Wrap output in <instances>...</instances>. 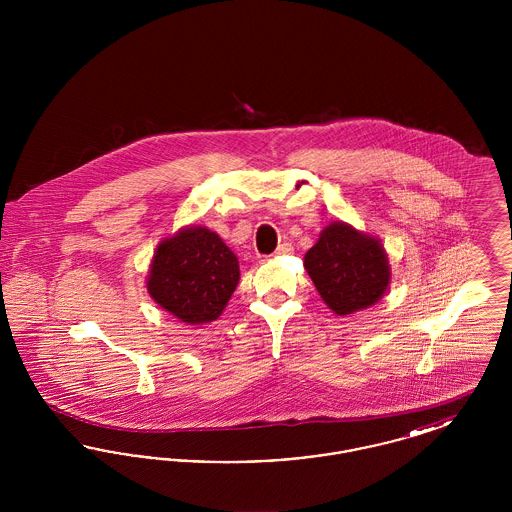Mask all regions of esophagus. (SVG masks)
<instances>
[{"mask_svg": "<svg viewBox=\"0 0 512 512\" xmlns=\"http://www.w3.org/2000/svg\"><path fill=\"white\" fill-rule=\"evenodd\" d=\"M293 247L292 244H280L276 247V251H274V255H290L292 253Z\"/></svg>", "mask_w": 512, "mask_h": 512, "instance_id": "esophagus-1", "label": "esophagus"}]
</instances>
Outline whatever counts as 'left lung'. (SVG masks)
<instances>
[{
    "label": "left lung",
    "instance_id": "left-lung-1",
    "mask_svg": "<svg viewBox=\"0 0 512 512\" xmlns=\"http://www.w3.org/2000/svg\"><path fill=\"white\" fill-rule=\"evenodd\" d=\"M305 268L336 315L374 305L390 284V263L380 240L345 222H332L305 255Z\"/></svg>",
    "mask_w": 512,
    "mask_h": 512
}]
</instances>
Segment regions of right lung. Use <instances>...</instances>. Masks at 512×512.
<instances>
[{
	"mask_svg": "<svg viewBox=\"0 0 512 512\" xmlns=\"http://www.w3.org/2000/svg\"><path fill=\"white\" fill-rule=\"evenodd\" d=\"M238 280V259L219 234L205 226H190L157 247L147 292L182 322L205 324L220 317Z\"/></svg>",
	"mask_w": 512,
	"mask_h": 512,
	"instance_id": "add662e5",
	"label": "right lung"
}]
</instances>
